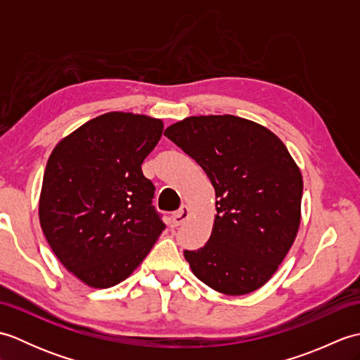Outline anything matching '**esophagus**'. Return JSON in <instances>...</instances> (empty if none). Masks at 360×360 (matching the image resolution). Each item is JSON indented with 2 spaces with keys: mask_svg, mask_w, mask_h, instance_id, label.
Instances as JSON below:
<instances>
[{
  "mask_svg": "<svg viewBox=\"0 0 360 360\" xmlns=\"http://www.w3.org/2000/svg\"><path fill=\"white\" fill-rule=\"evenodd\" d=\"M190 217V209L187 205H182L179 210H176L172 215V223L173 226H181L182 223H186V219Z\"/></svg>",
  "mask_w": 360,
  "mask_h": 360,
  "instance_id": "1",
  "label": "esophagus"
}]
</instances>
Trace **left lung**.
I'll use <instances>...</instances> for the list:
<instances>
[{"label": "left lung", "instance_id": "left-lung-1", "mask_svg": "<svg viewBox=\"0 0 360 360\" xmlns=\"http://www.w3.org/2000/svg\"><path fill=\"white\" fill-rule=\"evenodd\" d=\"M164 134L202 167L217 195L209 241L184 250L193 274L218 292H254L297 236L303 193L297 164L272 131L231 114L187 117Z\"/></svg>", "mask_w": 360, "mask_h": 360}]
</instances>
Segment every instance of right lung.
I'll return each mask as SVG.
<instances>
[{"mask_svg":"<svg viewBox=\"0 0 360 360\" xmlns=\"http://www.w3.org/2000/svg\"><path fill=\"white\" fill-rule=\"evenodd\" d=\"M162 120L106 112L52 150L43 176L40 224L53 254L91 288L133 274L165 229L142 162L162 136Z\"/></svg>","mask_w":360,"mask_h":360,"instance_id":"right-lung-1","label":"right lung"}]
</instances>
